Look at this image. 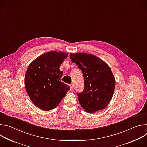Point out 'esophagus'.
<instances>
[{
	"instance_id": "34e87169",
	"label": "esophagus",
	"mask_w": 147,
	"mask_h": 147,
	"mask_svg": "<svg viewBox=\"0 0 147 147\" xmlns=\"http://www.w3.org/2000/svg\"><path fill=\"white\" fill-rule=\"evenodd\" d=\"M69 86H70V90H72L73 89V84H70Z\"/></svg>"
}]
</instances>
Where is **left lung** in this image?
<instances>
[{"instance_id":"left-lung-1","label":"left lung","mask_w":147,"mask_h":147,"mask_svg":"<svg viewBox=\"0 0 147 147\" xmlns=\"http://www.w3.org/2000/svg\"><path fill=\"white\" fill-rule=\"evenodd\" d=\"M70 57L84 76V90L77 94L81 107L89 113L105 108L112 98L116 84L110 67L91 54L70 53Z\"/></svg>"}]
</instances>
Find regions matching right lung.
<instances>
[{"label":"right lung","mask_w":147,"mask_h":147,"mask_svg":"<svg viewBox=\"0 0 147 147\" xmlns=\"http://www.w3.org/2000/svg\"><path fill=\"white\" fill-rule=\"evenodd\" d=\"M68 53L49 52L39 56L28 66L25 76V87L36 107L43 111L55 108L70 90L60 81L63 74L59 69Z\"/></svg>","instance_id":"1"}]
</instances>
